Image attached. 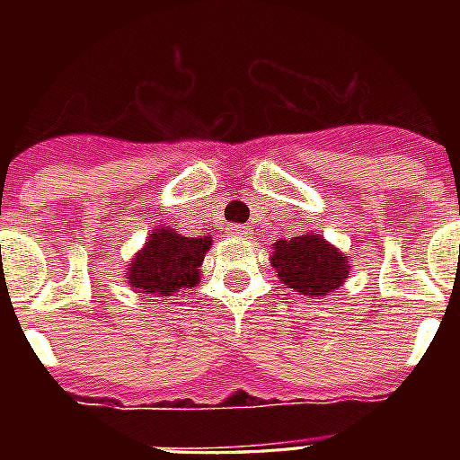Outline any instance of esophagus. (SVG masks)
I'll return each mask as SVG.
<instances>
[{"mask_svg": "<svg viewBox=\"0 0 460 460\" xmlns=\"http://www.w3.org/2000/svg\"><path fill=\"white\" fill-rule=\"evenodd\" d=\"M226 234H229L231 238H245L251 234V229H248V226H241V224H234V226L226 229Z\"/></svg>", "mask_w": 460, "mask_h": 460, "instance_id": "1", "label": "esophagus"}]
</instances>
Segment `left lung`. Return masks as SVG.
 Instances as JSON below:
<instances>
[{
	"label": "left lung",
	"instance_id": "left-lung-1",
	"mask_svg": "<svg viewBox=\"0 0 460 460\" xmlns=\"http://www.w3.org/2000/svg\"><path fill=\"white\" fill-rule=\"evenodd\" d=\"M270 262L281 284L310 298L332 296L336 288H341L350 272V258L313 231L272 243Z\"/></svg>",
	"mask_w": 460,
	"mask_h": 460
}]
</instances>
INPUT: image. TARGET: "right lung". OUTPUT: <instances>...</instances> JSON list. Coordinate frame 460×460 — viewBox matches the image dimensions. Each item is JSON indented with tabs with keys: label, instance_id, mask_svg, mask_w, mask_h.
Returning <instances> with one entry per match:
<instances>
[{
	"label": "right lung",
	"instance_id": "obj_1",
	"mask_svg": "<svg viewBox=\"0 0 460 460\" xmlns=\"http://www.w3.org/2000/svg\"><path fill=\"white\" fill-rule=\"evenodd\" d=\"M212 248V236H181L172 226H155L140 248L126 265V279L136 294H150L155 298L186 291L200 284V267L205 252Z\"/></svg>",
	"mask_w": 460,
	"mask_h": 460
}]
</instances>
